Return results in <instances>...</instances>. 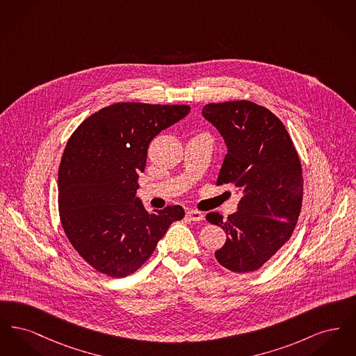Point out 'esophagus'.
<instances>
[{
    "mask_svg": "<svg viewBox=\"0 0 356 356\" xmlns=\"http://www.w3.org/2000/svg\"><path fill=\"white\" fill-rule=\"evenodd\" d=\"M186 218L192 221H202L204 219L203 213L197 209H191L186 212Z\"/></svg>",
    "mask_w": 356,
    "mask_h": 356,
    "instance_id": "obj_1",
    "label": "esophagus"
}]
</instances>
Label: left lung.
I'll list each match as a JSON object with an SVG mask.
<instances>
[{
    "label": "left lung",
    "instance_id": "left-lung-1",
    "mask_svg": "<svg viewBox=\"0 0 356 356\" xmlns=\"http://www.w3.org/2000/svg\"><path fill=\"white\" fill-rule=\"evenodd\" d=\"M203 116L225 140L216 186L232 184L241 192L237 212L222 220L227 241L215 252L222 267L237 273L259 270L292 236L303 200V173L298 151L284 124L270 109L248 100L211 102Z\"/></svg>",
    "mask_w": 356,
    "mask_h": 356
}]
</instances>
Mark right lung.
<instances>
[{
  "mask_svg": "<svg viewBox=\"0 0 356 356\" xmlns=\"http://www.w3.org/2000/svg\"><path fill=\"white\" fill-rule=\"evenodd\" d=\"M191 108L116 102L85 119L69 137L58 168V213L70 244L96 271L125 277L153 254L180 205L148 213L136 199L153 137Z\"/></svg>",
  "mask_w": 356,
  "mask_h": 356,
  "instance_id": "right-lung-1",
  "label": "right lung"
}]
</instances>
